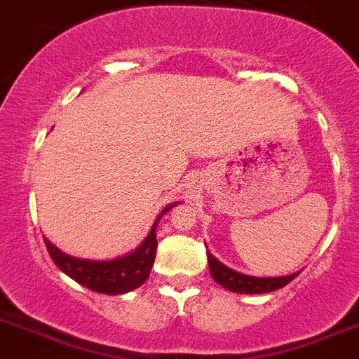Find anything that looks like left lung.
<instances>
[{"instance_id":"1","label":"left lung","mask_w":359,"mask_h":359,"mask_svg":"<svg viewBox=\"0 0 359 359\" xmlns=\"http://www.w3.org/2000/svg\"><path fill=\"white\" fill-rule=\"evenodd\" d=\"M208 257V270H210L212 279L228 291L240 294H263V293H272V291L280 290V287L287 286L294 277L300 272H294L291 276L283 277H254L247 276V273L236 272L233 268L226 266L224 263L217 259L212 252L207 250Z\"/></svg>"}]
</instances>
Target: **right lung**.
I'll return each instance as SVG.
<instances>
[{"mask_svg":"<svg viewBox=\"0 0 359 359\" xmlns=\"http://www.w3.org/2000/svg\"><path fill=\"white\" fill-rule=\"evenodd\" d=\"M177 203L179 201L170 203L168 207L159 212L149 235L137 249L124 256L114 257V259H83V257L69 256V254L62 252L59 247H55L48 238H45V245L59 270L72 277L80 286L103 294L130 293L149 279V273H151V268L156 259V249H158L156 228L163 215L172 210Z\"/></svg>","mask_w":359,"mask_h":359,"instance_id":"1","label":"right lung"}]
</instances>
